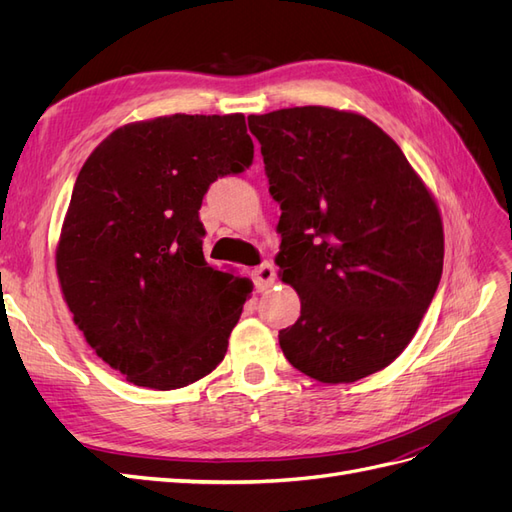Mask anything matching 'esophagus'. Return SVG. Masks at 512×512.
<instances>
[{"label":"esophagus","instance_id":"1","mask_svg":"<svg viewBox=\"0 0 512 512\" xmlns=\"http://www.w3.org/2000/svg\"><path fill=\"white\" fill-rule=\"evenodd\" d=\"M252 277H254L256 290H258V292H265V290H269V288L273 286V282H275V269H273L271 262H262L260 267L254 269Z\"/></svg>","mask_w":512,"mask_h":512}]
</instances>
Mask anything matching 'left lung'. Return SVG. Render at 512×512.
Listing matches in <instances>:
<instances>
[{
    "label": "left lung",
    "instance_id": "1",
    "mask_svg": "<svg viewBox=\"0 0 512 512\" xmlns=\"http://www.w3.org/2000/svg\"><path fill=\"white\" fill-rule=\"evenodd\" d=\"M280 203L282 282L301 316L280 331L292 367L356 382L404 352L438 290L436 200L374 121L327 106L247 117Z\"/></svg>",
    "mask_w": 512,
    "mask_h": 512
}]
</instances>
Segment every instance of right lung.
<instances>
[{
    "mask_svg": "<svg viewBox=\"0 0 512 512\" xmlns=\"http://www.w3.org/2000/svg\"><path fill=\"white\" fill-rule=\"evenodd\" d=\"M252 160L241 113L170 115L108 134L76 177L61 292L87 344L136 386L181 389L222 363L252 282L207 265L198 209Z\"/></svg>",
    "mask_w": 512,
    "mask_h": 512,
    "instance_id": "1",
    "label": "right lung"
}]
</instances>
